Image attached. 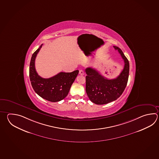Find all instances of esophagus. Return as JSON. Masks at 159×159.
Returning <instances> with one entry per match:
<instances>
[{
  "label": "esophagus",
  "mask_w": 159,
  "mask_h": 159,
  "mask_svg": "<svg viewBox=\"0 0 159 159\" xmlns=\"http://www.w3.org/2000/svg\"><path fill=\"white\" fill-rule=\"evenodd\" d=\"M79 74L81 75H84V72L83 70H80L79 71Z\"/></svg>",
  "instance_id": "1"
}]
</instances>
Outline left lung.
I'll use <instances>...</instances> for the list:
<instances>
[{
    "label": "left lung",
    "instance_id": "left-lung-1",
    "mask_svg": "<svg viewBox=\"0 0 159 159\" xmlns=\"http://www.w3.org/2000/svg\"><path fill=\"white\" fill-rule=\"evenodd\" d=\"M113 47L118 51L125 62L123 70L117 78L108 79L94 68L85 69L86 92L89 100L97 105H104L116 100L126 87L129 75V62L120 49L115 46Z\"/></svg>",
    "mask_w": 159,
    "mask_h": 159
}]
</instances>
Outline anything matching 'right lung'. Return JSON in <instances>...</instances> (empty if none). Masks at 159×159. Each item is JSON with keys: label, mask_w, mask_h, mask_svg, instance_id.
Returning <instances> with one entry per match:
<instances>
[{"label": "right lung", "mask_w": 159, "mask_h": 159, "mask_svg": "<svg viewBox=\"0 0 159 159\" xmlns=\"http://www.w3.org/2000/svg\"><path fill=\"white\" fill-rule=\"evenodd\" d=\"M42 44L33 54L30 62L29 77L34 91L40 97L51 102H58L68 94L72 83L79 74V70L72 72H61L48 79L42 78L36 72L35 59Z\"/></svg>", "instance_id": "right-lung-1"}]
</instances>
